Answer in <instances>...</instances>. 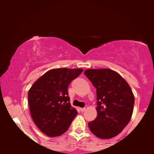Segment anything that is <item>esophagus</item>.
I'll list each match as a JSON object with an SVG mask.
<instances>
[{"label":"esophagus","instance_id":"obj_1","mask_svg":"<svg viewBox=\"0 0 154 154\" xmlns=\"http://www.w3.org/2000/svg\"><path fill=\"white\" fill-rule=\"evenodd\" d=\"M85 109H86L85 108H80V109H79V110L82 111V112H83V111H85Z\"/></svg>","mask_w":154,"mask_h":154}]
</instances>
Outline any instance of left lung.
Returning a JSON list of instances; mask_svg holds the SVG:
<instances>
[{
  "label": "left lung",
  "mask_w": 154,
  "mask_h": 154,
  "mask_svg": "<svg viewBox=\"0 0 154 154\" xmlns=\"http://www.w3.org/2000/svg\"><path fill=\"white\" fill-rule=\"evenodd\" d=\"M84 73L96 88L97 95L98 114L88 127L99 138L115 137L131 119L135 102L131 88L122 76L109 69H87Z\"/></svg>",
  "instance_id": "obj_1"
}]
</instances>
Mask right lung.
Returning a JSON list of instances; mask_svg holds the SVG:
<instances>
[{
  "instance_id": "add662e5",
  "label": "right lung",
  "mask_w": 154,
  "mask_h": 154,
  "mask_svg": "<svg viewBox=\"0 0 154 154\" xmlns=\"http://www.w3.org/2000/svg\"><path fill=\"white\" fill-rule=\"evenodd\" d=\"M82 69L49 70L32 85L28 103L33 121L42 132L56 137L68 130L77 114L68 96L69 85L82 73Z\"/></svg>"
}]
</instances>
